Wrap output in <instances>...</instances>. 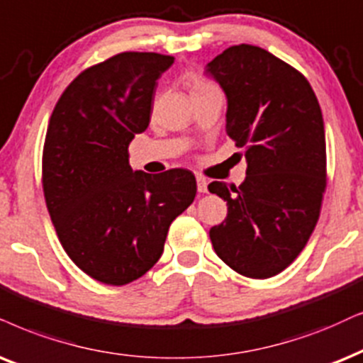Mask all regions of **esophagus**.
Here are the masks:
<instances>
[{
    "instance_id": "1",
    "label": "esophagus",
    "mask_w": 363,
    "mask_h": 363,
    "mask_svg": "<svg viewBox=\"0 0 363 363\" xmlns=\"http://www.w3.org/2000/svg\"><path fill=\"white\" fill-rule=\"evenodd\" d=\"M196 182H197V191L199 192H208V181L203 176H196Z\"/></svg>"
}]
</instances>
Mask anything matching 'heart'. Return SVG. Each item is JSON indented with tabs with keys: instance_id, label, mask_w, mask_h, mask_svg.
I'll use <instances>...</instances> for the list:
<instances>
[{
	"instance_id": "heart-1",
	"label": "heart",
	"mask_w": 363,
	"mask_h": 363,
	"mask_svg": "<svg viewBox=\"0 0 363 363\" xmlns=\"http://www.w3.org/2000/svg\"><path fill=\"white\" fill-rule=\"evenodd\" d=\"M209 84H204L203 80L199 79H191V91H197V90H203V89H209Z\"/></svg>"
}]
</instances>
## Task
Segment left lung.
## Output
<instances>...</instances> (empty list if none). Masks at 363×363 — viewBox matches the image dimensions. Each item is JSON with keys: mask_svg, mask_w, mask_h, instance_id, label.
<instances>
[{"mask_svg": "<svg viewBox=\"0 0 363 363\" xmlns=\"http://www.w3.org/2000/svg\"><path fill=\"white\" fill-rule=\"evenodd\" d=\"M206 73L226 94V134L247 164L240 187H208L228 201L211 242L236 273L272 278L295 261L318 221L327 187L322 108L300 72L253 45L224 50Z\"/></svg>", "mask_w": 363, "mask_h": 363, "instance_id": "left-lung-1", "label": "left lung"}]
</instances>
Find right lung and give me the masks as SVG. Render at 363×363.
Returning <instances> with one entry per match:
<instances>
[{
  "instance_id": "add662e5",
  "label": "right lung",
  "mask_w": 363,
  "mask_h": 363,
  "mask_svg": "<svg viewBox=\"0 0 363 363\" xmlns=\"http://www.w3.org/2000/svg\"><path fill=\"white\" fill-rule=\"evenodd\" d=\"M174 63L123 52L86 68L50 117L43 192L63 250L82 272L122 286L149 272L169 226L196 197L187 169L132 171L128 144L149 127L157 80Z\"/></svg>"
}]
</instances>
